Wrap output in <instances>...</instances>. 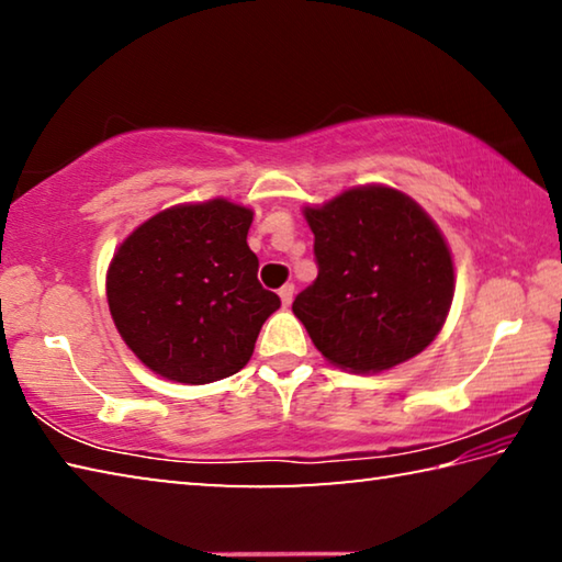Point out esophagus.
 <instances>
[{"instance_id":"esophagus-1","label":"esophagus","mask_w":562,"mask_h":562,"mask_svg":"<svg viewBox=\"0 0 562 562\" xmlns=\"http://www.w3.org/2000/svg\"><path fill=\"white\" fill-rule=\"evenodd\" d=\"M278 294H280V300H282V307H290L292 297H294V284L288 282V284H284V288H280Z\"/></svg>"}]
</instances>
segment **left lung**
Masks as SVG:
<instances>
[{
	"instance_id": "8db88e82",
	"label": "left lung",
	"mask_w": 562,
	"mask_h": 562,
	"mask_svg": "<svg viewBox=\"0 0 562 562\" xmlns=\"http://www.w3.org/2000/svg\"><path fill=\"white\" fill-rule=\"evenodd\" d=\"M317 280L292 302L315 347L351 372H382L439 335L453 262L439 227L412 198L372 186L304 211Z\"/></svg>"
}]
</instances>
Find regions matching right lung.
I'll use <instances>...</instances> for the list:
<instances>
[{
	"label": "right lung",
	"instance_id": "add662e5",
	"mask_svg": "<svg viewBox=\"0 0 562 562\" xmlns=\"http://www.w3.org/2000/svg\"><path fill=\"white\" fill-rule=\"evenodd\" d=\"M252 213L178 205L133 231L113 255L106 294L116 329L148 369L180 384L225 379L250 361L280 297L247 247Z\"/></svg>",
	"mask_w": 562,
	"mask_h": 562
}]
</instances>
